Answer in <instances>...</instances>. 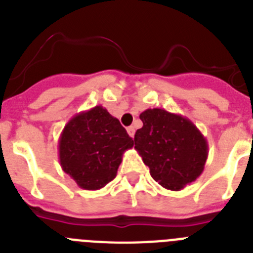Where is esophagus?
<instances>
[{
  "mask_svg": "<svg viewBox=\"0 0 253 253\" xmlns=\"http://www.w3.org/2000/svg\"><path fill=\"white\" fill-rule=\"evenodd\" d=\"M126 131H128L129 137L134 138V134H135V129H134V126H129V128L126 129Z\"/></svg>",
  "mask_w": 253,
  "mask_h": 253,
  "instance_id": "34e87169",
  "label": "esophagus"
}]
</instances>
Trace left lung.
Here are the masks:
<instances>
[{
    "mask_svg": "<svg viewBox=\"0 0 253 253\" xmlns=\"http://www.w3.org/2000/svg\"><path fill=\"white\" fill-rule=\"evenodd\" d=\"M134 143L151 176L165 189L178 191L204 171L208 142L193 122L165 109H147Z\"/></svg>",
    "mask_w": 253,
    "mask_h": 253,
    "instance_id": "8db88e82",
    "label": "left lung"
}]
</instances>
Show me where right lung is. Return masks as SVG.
<instances>
[{
  "instance_id": "1",
  "label": "right lung",
  "mask_w": 253,
  "mask_h": 253,
  "mask_svg": "<svg viewBox=\"0 0 253 253\" xmlns=\"http://www.w3.org/2000/svg\"><path fill=\"white\" fill-rule=\"evenodd\" d=\"M134 146L119 120L101 105L76 114L60 133V167L84 190H99L115 178L125 151Z\"/></svg>"
}]
</instances>
